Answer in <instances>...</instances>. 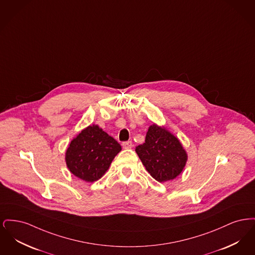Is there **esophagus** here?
Listing matches in <instances>:
<instances>
[{
	"label": "esophagus",
	"instance_id": "34e87169",
	"mask_svg": "<svg viewBox=\"0 0 255 255\" xmlns=\"http://www.w3.org/2000/svg\"><path fill=\"white\" fill-rule=\"evenodd\" d=\"M122 146H123V148L124 149H131L132 148V146H133V143H132V141H125V142H123L122 143Z\"/></svg>",
	"mask_w": 255,
	"mask_h": 255
}]
</instances>
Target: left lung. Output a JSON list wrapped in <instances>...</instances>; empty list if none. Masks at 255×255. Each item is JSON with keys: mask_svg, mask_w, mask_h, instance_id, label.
Here are the masks:
<instances>
[{"mask_svg": "<svg viewBox=\"0 0 255 255\" xmlns=\"http://www.w3.org/2000/svg\"><path fill=\"white\" fill-rule=\"evenodd\" d=\"M135 152L148 173L158 182L176 179L187 161V153L179 138L156 123L148 128L145 142L136 146Z\"/></svg>", "mask_w": 255, "mask_h": 255, "instance_id": "1", "label": "left lung"}]
</instances>
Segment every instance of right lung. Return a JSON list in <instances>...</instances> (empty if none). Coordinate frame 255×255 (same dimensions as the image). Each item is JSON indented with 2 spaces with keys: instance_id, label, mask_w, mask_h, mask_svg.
Segmentation results:
<instances>
[{
  "instance_id": "obj_1",
  "label": "right lung",
  "mask_w": 255,
  "mask_h": 255,
  "mask_svg": "<svg viewBox=\"0 0 255 255\" xmlns=\"http://www.w3.org/2000/svg\"><path fill=\"white\" fill-rule=\"evenodd\" d=\"M121 151L122 146L114 137L93 124L73 137L66 151L65 160L75 177L94 182L106 173Z\"/></svg>"
}]
</instances>
